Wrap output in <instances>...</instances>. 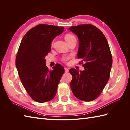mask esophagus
Here are the masks:
<instances>
[{
    "label": "esophagus",
    "mask_w": 130,
    "mask_h": 130,
    "mask_svg": "<svg viewBox=\"0 0 130 130\" xmlns=\"http://www.w3.org/2000/svg\"><path fill=\"white\" fill-rule=\"evenodd\" d=\"M64 70H65V72L66 73H68L69 72V69L67 68H64Z\"/></svg>",
    "instance_id": "34e87169"
}]
</instances>
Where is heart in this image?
<instances>
[{"instance_id": "heart-1", "label": "heart", "mask_w": 130, "mask_h": 130, "mask_svg": "<svg viewBox=\"0 0 130 130\" xmlns=\"http://www.w3.org/2000/svg\"><path fill=\"white\" fill-rule=\"evenodd\" d=\"M75 38V36H74V35H72V34H66V35H65V37H64L65 40L66 41V42H67L68 43L70 41H71L73 40V39H74V38ZM53 42L52 43V45H53ZM67 59H68V57L64 56V57H62V60L63 61H66L67 60Z\"/></svg>"}]
</instances>
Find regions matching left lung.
<instances>
[{"mask_svg": "<svg viewBox=\"0 0 130 130\" xmlns=\"http://www.w3.org/2000/svg\"><path fill=\"white\" fill-rule=\"evenodd\" d=\"M77 35L79 42L77 57L81 58L85 70L71 68L73 79L70 88L74 95L85 101L99 96L109 80L112 56L107 39L101 31L91 24L73 26L69 28Z\"/></svg>", "mask_w": 130, "mask_h": 130, "instance_id": "obj_1", "label": "left lung"}]
</instances>
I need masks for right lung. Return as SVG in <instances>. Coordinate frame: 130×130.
<instances>
[{
    "label": "right lung",
    "mask_w": 130,
    "mask_h": 130,
    "mask_svg": "<svg viewBox=\"0 0 130 130\" xmlns=\"http://www.w3.org/2000/svg\"><path fill=\"white\" fill-rule=\"evenodd\" d=\"M63 31L62 26L38 25L24 35L19 45L15 59L19 76L27 93L38 103L53 99L64 73L60 64L49 70L45 59L50 52L53 39Z\"/></svg>",
    "instance_id": "add662e5"
}]
</instances>
